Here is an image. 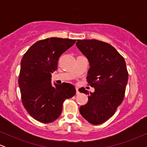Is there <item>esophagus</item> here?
Masks as SVG:
<instances>
[{
    "instance_id": "obj_1",
    "label": "esophagus",
    "mask_w": 147,
    "mask_h": 147,
    "mask_svg": "<svg viewBox=\"0 0 147 147\" xmlns=\"http://www.w3.org/2000/svg\"><path fill=\"white\" fill-rule=\"evenodd\" d=\"M76 94H77V95H79V90H78V88H76Z\"/></svg>"
}]
</instances>
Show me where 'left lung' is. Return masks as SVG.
<instances>
[{"label":"left lung","instance_id":"obj_1","mask_svg":"<svg viewBox=\"0 0 147 147\" xmlns=\"http://www.w3.org/2000/svg\"><path fill=\"white\" fill-rule=\"evenodd\" d=\"M77 47L88 59L87 82L95 92L81 88L88 101L79 108L84 119L92 124H102L115 114L122 104L128 82L126 62L114 47L95 39L77 40Z\"/></svg>","mask_w":147,"mask_h":147}]
</instances>
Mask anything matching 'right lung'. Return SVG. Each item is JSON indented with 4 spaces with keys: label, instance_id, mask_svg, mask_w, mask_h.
<instances>
[{
    "label": "right lung",
    "instance_id": "1",
    "mask_svg": "<svg viewBox=\"0 0 147 147\" xmlns=\"http://www.w3.org/2000/svg\"><path fill=\"white\" fill-rule=\"evenodd\" d=\"M76 40L52 37L36 42L22 58L18 85L22 102L34 119L42 123L56 120L62 112L63 102L75 95L72 84H51V74L64 52Z\"/></svg>",
    "mask_w": 147,
    "mask_h": 147
}]
</instances>
